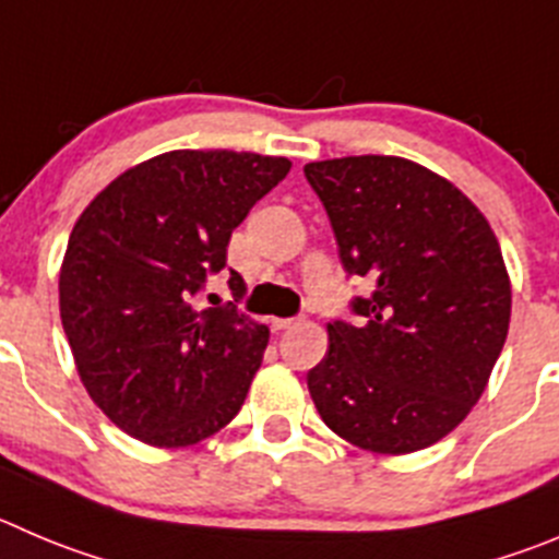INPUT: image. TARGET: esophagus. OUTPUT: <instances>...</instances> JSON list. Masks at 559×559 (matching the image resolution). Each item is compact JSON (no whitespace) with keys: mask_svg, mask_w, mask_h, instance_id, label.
<instances>
[{"mask_svg":"<svg viewBox=\"0 0 559 559\" xmlns=\"http://www.w3.org/2000/svg\"><path fill=\"white\" fill-rule=\"evenodd\" d=\"M290 326H296V318H271V329H276V332H283V329Z\"/></svg>","mask_w":559,"mask_h":559,"instance_id":"1","label":"esophagus"}]
</instances>
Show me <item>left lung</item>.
<instances>
[{"instance_id": "obj_1", "label": "left lung", "mask_w": 559, "mask_h": 559, "mask_svg": "<svg viewBox=\"0 0 559 559\" xmlns=\"http://www.w3.org/2000/svg\"><path fill=\"white\" fill-rule=\"evenodd\" d=\"M345 271L373 285L332 321L307 373L323 423L354 448L406 455L459 428L510 326V276L486 216L442 175L401 156L310 162Z\"/></svg>"}]
</instances>
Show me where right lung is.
Here are the masks:
<instances>
[{
  "label": "right lung",
  "instance_id": "obj_1",
  "mask_svg": "<svg viewBox=\"0 0 559 559\" xmlns=\"http://www.w3.org/2000/svg\"><path fill=\"white\" fill-rule=\"evenodd\" d=\"M290 162L169 151L117 175L82 211L60 269V318L95 406L153 448L225 428L263 362L269 326L236 307L197 310L233 230ZM233 296L247 290L230 271Z\"/></svg>",
  "mask_w": 559,
  "mask_h": 559
}]
</instances>
